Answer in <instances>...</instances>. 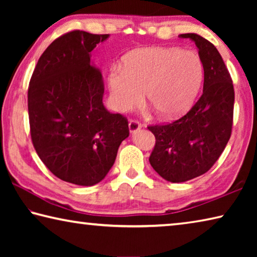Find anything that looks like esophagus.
<instances>
[{"label":"esophagus","instance_id":"1","mask_svg":"<svg viewBox=\"0 0 257 257\" xmlns=\"http://www.w3.org/2000/svg\"><path fill=\"white\" fill-rule=\"evenodd\" d=\"M128 125H129V132H130V133H136L137 130H139V129L142 128V123L139 122V121L135 120V119L130 120Z\"/></svg>","mask_w":257,"mask_h":257}]
</instances>
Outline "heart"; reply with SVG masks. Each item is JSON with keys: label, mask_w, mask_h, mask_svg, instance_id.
Wrapping results in <instances>:
<instances>
[{"label": "heart", "mask_w": 257, "mask_h": 257, "mask_svg": "<svg viewBox=\"0 0 257 257\" xmlns=\"http://www.w3.org/2000/svg\"><path fill=\"white\" fill-rule=\"evenodd\" d=\"M203 77V64L196 53L153 46L130 52L122 66L110 67L107 87L116 111L127 112L141 105L146 90L147 103L156 114L172 119L193 105Z\"/></svg>", "instance_id": "obj_1"}]
</instances>
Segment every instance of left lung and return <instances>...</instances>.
Here are the masks:
<instances>
[{"instance_id":"left-lung-1","label":"left lung","mask_w":257,"mask_h":257,"mask_svg":"<svg viewBox=\"0 0 257 257\" xmlns=\"http://www.w3.org/2000/svg\"><path fill=\"white\" fill-rule=\"evenodd\" d=\"M195 42L204 68L203 94L193 107L170 123L149 128L155 136L150 156L154 170L171 182L206 173L222 154L231 136L234 90L216 47L197 34H181Z\"/></svg>"}]
</instances>
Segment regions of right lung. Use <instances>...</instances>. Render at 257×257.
Here are the masks:
<instances>
[{"instance_id": "1", "label": "right lung", "mask_w": 257, "mask_h": 257, "mask_svg": "<svg viewBox=\"0 0 257 257\" xmlns=\"http://www.w3.org/2000/svg\"><path fill=\"white\" fill-rule=\"evenodd\" d=\"M107 34L71 30L41 55L28 87L30 137L38 156L59 179L93 186L104 179L129 136L128 120L103 105L101 71L90 52Z\"/></svg>"}]
</instances>
